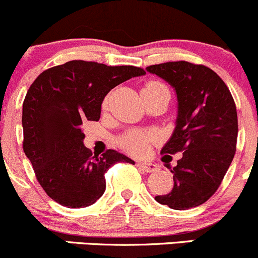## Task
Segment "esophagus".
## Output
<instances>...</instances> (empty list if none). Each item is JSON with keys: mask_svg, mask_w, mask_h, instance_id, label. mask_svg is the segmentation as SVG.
Masks as SVG:
<instances>
[{"mask_svg": "<svg viewBox=\"0 0 258 258\" xmlns=\"http://www.w3.org/2000/svg\"><path fill=\"white\" fill-rule=\"evenodd\" d=\"M137 166H139L141 170H144L145 172H155L156 170H157V166L155 165V163L152 162H137Z\"/></svg>", "mask_w": 258, "mask_h": 258, "instance_id": "34e87169", "label": "esophagus"}]
</instances>
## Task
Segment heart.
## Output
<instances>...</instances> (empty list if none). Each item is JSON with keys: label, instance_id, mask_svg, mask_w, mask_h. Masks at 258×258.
Masks as SVG:
<instances>
[{"label": "heart", "instance_id": "1", "mask_svg": "<svg viewBox=\"0 0 258 258\" xmlns=\"http://www.w3.org/2000/svg\"><path fill=\"white\" fill-rule=\"evenodd\" d=\"M157 87H165L163 85L158 82H150L146 85L144 90H152V88ZM107 106V100L103 102V107ZM153 141V139L148 135L142 134V132H132V134H128L127 136H124L122 139L121 145L126 148L127 151H130L131 153H135V155H144L146 151L150 147V144Z\"/></svg>", "mask_w": 258, "mask_h": 258}]
</instances>
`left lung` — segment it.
Returning <instances> with one entry per match:
<instances>
[{
	"label": "left lung",
	"mask_w": 258,
	"mask_h": 258,
	"mask_svg": "<svg viewBox=\"0 0 258 258\" xmlns=\"http://www.w3.org/2000/svg\"><path fill=\"white\" fill-rule=\"evenodd\" d=\"M146 71L165 80L177 97L175 130L161 153L183 152L171 170L172 189L155 200L172 210L197 207L215 194L235 156V101L221 77L202 64L166 62Z\"/></svg>",
	"instance_id": "8db88e82"
}]
</instances>
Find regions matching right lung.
Masks as SVG:
<instances>
[{"label": "right lung", "mask_w": 258, "mask_h": 258, "mask_svg": "<svg viewBox=\"0 0 258 258\" xmlns=\"http://www.w3.org/2000/svg\"><path fill=\"white\" fill-rule=\"evenodd\" d=\"M135 66L70 61L43 71L22 106L23 151L46 194L69 209L95 204L106 189L105 173L135 161L114 150L101 157L83 145L85 121H98L106 95L119 83L144 76Z\"/></svg>", "instance_id": "right-lung-1"}]
</instances>
